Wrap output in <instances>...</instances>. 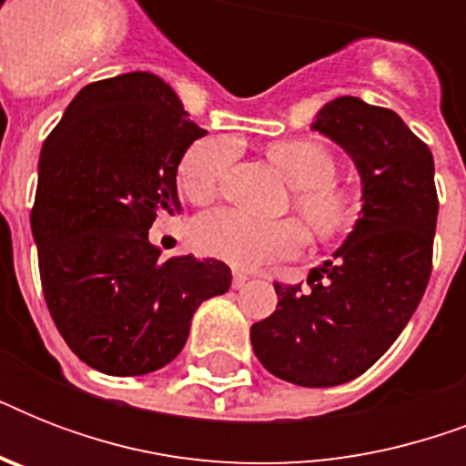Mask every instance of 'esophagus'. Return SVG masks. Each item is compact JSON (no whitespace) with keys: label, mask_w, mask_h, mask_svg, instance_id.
Here are the masks:
<instances>
[{"label":"esophagus","mask_w":466,"mask_h":466,"mask_svg":"<svg viewBox=\"0 0 466 466\" xmlns=\"http://www.w3.org/2000/svg\"><path fill=\"white\" fill-rule=\"evenodd\" d=\"M248 283V276L247 273H241V270H234V278H232V285L239 290V288H244V285Z\"/></svg>","instance_id":"obj_1"}]
</instances>
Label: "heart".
<instances>
[{
    "label": "heart",
    "mask_w": 466,
    "mask_h": 466,
    "mask_svg": "<svg viewBox=\"0 0 466 466\" xmlns=\"http://www.w3.org/2000/svg\"><path fill=\"white\" fill-rule=\"evenodd\" d=\"M237 147L229 137L210 135L183 152L176 183L193 203L218 196ZM270 159L298 188L292 205L319 239H333L358 222L360 198L348 186L333 181L336 159L314 140H288L270 147ZM193 241L200 254L219 258L234 268H258L263 263L298 256L307 244L305 227L295 219H256L234 208L205 212L193 225Z\"/></svg>",
    "instance_id": "obj_1"
}]
</instances>
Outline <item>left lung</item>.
I'll return each mask as SVG.
<instances>
[{
  "label": "left lung",
  "mask_w": 466,
  "mask_h": 466,
  "mask_svg": "<svg viewBox=\"0 0 466 466\" xmlns=\"http://www.w3.org/2000/svg\"><path fill=\"white\" fill-rule=\"evenodd\" d=\"M311 130L346 149L362 215L307 285L276 283L278 309L251 326L256 358L299 387L350 382L382 358L426 292L438 219L433 155L397 113L333 98Z\"/></svg>",
  "instance_id": "obj_1"
}]
</instances>
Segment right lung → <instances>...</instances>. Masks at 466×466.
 <instances>
[{"label": "right lung", "mask_w": 466, "mask_h": 466, "mask_svg": "<svg viewBox=\"0 0 466 466\" xmlns=\"http://www.w3.org/2000/svg\"><path fill=\"white\" fill-rule=\"evenodd\" d=\"M203 135L164 79L127 72L86 84L40 149L31 229L46 305L104 375L164 368L193 311L232 285L227 263L161 258L149 241L157 215L181 212L176 168Z\"/></svg>", "instance_id": "1"}]
</instances>
